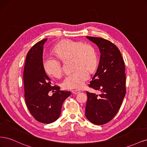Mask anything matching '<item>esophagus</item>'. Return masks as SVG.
<instances>
[{
  "label": "esophagus",
  "mask_w": 147,
  "mask_h": 147,
  "mask_svg": "<svg viewBox=\"0 0 147 147\" xmlns=\"http://www.w3.org/2000/svg\"><path fill=\"white\" fill-rule=\"evenodd\" d=\"M72 92L74 94H78V93L80 92V91H79V90H72Z\"/></svg>",
  "instance_id": "esophagus-1"
}]
</instances>
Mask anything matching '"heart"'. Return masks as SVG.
I'll list each match as a JSON object with an SVG mask.
<instances>
[{
	"label": "heart",
	"instance_id": "1",
	"mask_svg": "<svg viewBox=\"0 0 147 147\" xmlns=\"http://www.w3.org/2000/svg\"><path fill=\"white\" fill-rule=\"evenodd\" d=\"M53 51L61 61L72 57L74 67L77 68L66 75L63 82V87L69 90L83 88L89 78L88 72L84 68L93 71L97 66V57L95 49L82 42L65 40L56 45ZM42 67L45 72L50 76L58 78L62 74L60 63L54 57H44Z\"/></svg>",
	"mask_w": 147,
	"mask_h": 147
}]
</instances>
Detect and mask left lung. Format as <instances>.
<instances>
[{
  "mask_svg": "<svg viewBox=\"0 0 147 147\" xmlns=\"http://www.w3.org/2000/svg\"><path fill=\"white\" fill-rule=\"evenodd\" d=\"M86 38L98 47L100 53L96 72L89 84L100 94L86 92L85 115L92 123L102 125L114 118L125 96V66L121 53L113 43L102 38Z\"/></svg>",
  "mask_w": 147,
  "mask_h": 147,
  "instance_id": "obj_1",
  "label": "left lung"
}]
</instances>
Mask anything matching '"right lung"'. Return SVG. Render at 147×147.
Returning a JSON list of instances; mask_svg holds the SVG:
<instances>
[{
  "mask_svg": "<svg viewBox=\"0 0 147 147\" xmlns=\"http://www.w3.org/2000/svg\"><path fill=\"white\" fill-rule=\"evenodd\" d=\"M47 40L45 38L38 42L29 51L23 80L26 104L30 113L37 121L50 124L58 119L63 102L71 92L61 91L59 86H53L43 69V45ZM51 90L55 92L50 96L48 93Z\"/></svg>",
  "mask_w": 147,
  "mask_h": 147,
  "instance_id": "obj_1",
  "label": "right lung"
}]
</instances>
